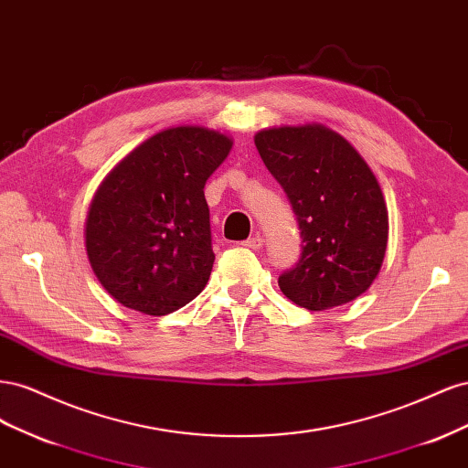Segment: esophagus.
<instances>
[{
    "mask_svg": "<svg viewBox=\"0 0 468 468\" xmlns=\"http://www.w3.org/2000/svg\"><path fill=\"white\" fill-rule=\"evenodd\" d=\"M242 246H246V248H250V250H260V248H263V238H261L260 234H256V236H251V238L244 239Z\"/></svg>",
    "mask_w": 468,
    "mask_h": 468,
    "instance_id": "34e87169",
    "label": "esophagus"
}]
</instances>
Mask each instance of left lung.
I'll use <instances>...</instances> for the list:
<instances>
[{"mask_svg": "<svg viewBox=\"0 0 468 468\" xmlns=\"http://www.w3.org/2000/svg\"><path fill=\"white\" fill-rule=\"evenodd\" d=\"M256 146L303 239L301 258L279 275V289L308 310L357 299L378 275L388 238L387 205L369 165L322 124L261 131Z\"/></svg>", "mask_w": 468, "mask_h": 468, "instance_id": "obj_1", "label": "left lung"}]
</instances>
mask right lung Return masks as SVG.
Segmentation results:
<instances>
[{
    "label": "right lung",
    "mask_w": 468,
    "mask_h": 468,
    "mask_svg": "<svg viewBox=\"0 0 468 468\" xmlns=\"http://www.w3.org/2000/svg\"><path fill=\"white\" fill-rule=\"evenodd\" d=\"M230 148L220 133L176 126L105 177L90 207L86 248L112 299L165 316L205 289L215 263L205 186Z\"/></svg>",
    "instance_id": "1"
}]
</instances>
